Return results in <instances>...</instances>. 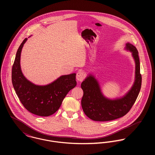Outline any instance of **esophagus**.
<instances>
[{
  "mask_svg": "<svg viewBox=\"0 0 155 155\" xmlns=\"http://www.w3.org/2000/svg\"><path fill=\"white\" fill-rule=\"evenodd\" d=\"M85 78V74L84 72L82 71H79L77 74H76V79L79 82H82L84 81Z\"/></svg>",
  "mask_w": 155,
  "mask_h": 155,
  "instance_id": "obj_1",
  "label": "esophagus"
}]
</instances>
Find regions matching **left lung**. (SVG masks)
Here are the masks:
<instances>
[{
	"label": "left lung",
	"instance_id": "8db88e82",
	"mask_svg": "<svg viewBox=\"0 0 155 155\" xmlns=\"http://www.w3.org/2000/svg\"><path fill=\"white\" fill-rule=\"evenodd\" d=\"M126 49L132 52L135 63V79L131 89L124 97L110 100L105 97L100 85L92 74L89 75L81 84L84 95L81 105L85 114L95 121H109L125 116L132 108L141 86V74L138 52L131 44H126Z\"/></svg>",
	"mask_w": 155,
	"mask_h": 155
}]
</instances>
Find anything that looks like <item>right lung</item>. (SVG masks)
<instances>
[{"label": "right lung", "mask_w": 155, "mask_h": 155, "mask_svg": "<svg viewBox=\"0 0 155 155\" xmlns=\"http://www.w3.org/2000/svg\"><path fill=\"white\" fill-rule=\"evenodd\" d=\"M25 38L19 46L12 68V82L15 92L24 107L30 113L49 116L58 110L67 93L76 86V73L60 76L45 86L36 85L23 75L20 57Z\"/></svg>", "instance_id": "right-lung-1"}]
</instances>
